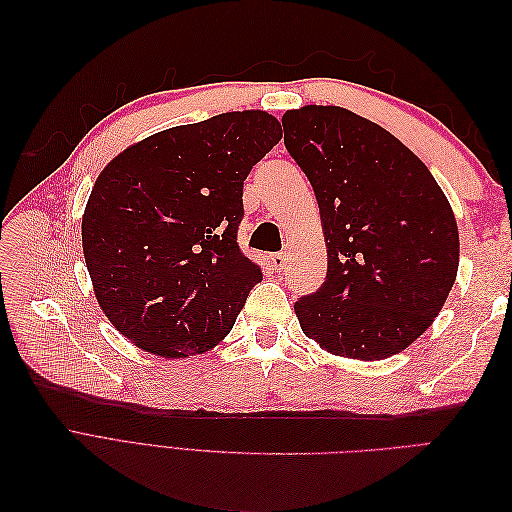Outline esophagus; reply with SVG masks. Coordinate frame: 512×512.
Instances as JSON below:
<instances>
[{"label": "esophagus", "instance_id": "esophagus-1", "mask_svg": "<svg viewBox=\"0 0 512 512\" xmlns=\"http://www.w3.org/2000/svg\"><path fill=\"white\" fill-rule=\"evenodd\" d=\"M286 265H288V258H286V254H273V256H271V267H273V269H277V271H284V269H286Z\"/></svg>", "mask_w": 512, "mask_h": 512}]
</instances>
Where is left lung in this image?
<instances>
[{
  "mask_svg": "<svg viewBox=\"0 0 512 512\" xmlns=\"http://www.w3.org/2000/svg\"><path fill=\"white\" fill-rule=\"evenodd\" d=\"M282 126L314 188L329 258L327 280L294 314L335 356L389 359L431 327L455 284L451 203L399 138L348 108L307 104Z\"/></svg>",
  "mask_w": 512,
  "mask_h": 512,
  "instance_id": "obj_1",
  "label": "left lung"
}]
</instances>
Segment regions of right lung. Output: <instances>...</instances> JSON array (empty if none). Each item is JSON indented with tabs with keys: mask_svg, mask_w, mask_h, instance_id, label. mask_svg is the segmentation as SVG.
I'll use <instances>...</instances> for the list:
<instances>
[{
	"mask_svg": "<svg viewBox=\"0 0 512 512\" xmlns=\"http://www.w3.org/2000/svg\"><path fill=\"white\" fill-rule=\"evenodd\" d=\"M282 141L265 111H235L143 138L104 166L83 213V254L113 327L164 359L230 333L260 267L243 256V181Z\"/></svg>",
	"mask_w": 512,
	"mask_h": 512,
	"instance_id": "obj_1",
	"label": "right lung"
}]
</instances>
